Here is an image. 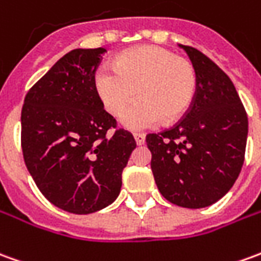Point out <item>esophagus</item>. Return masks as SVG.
Returning a JSON list of instances; mask_svg holds the SVG:
<instances>
[{"label": "esophagus", "instance_id": "1", "mask_svg": "<svg viewBox=\"0 0 261 261\" xmlns=\"http://www.w3.org/2000/svg\"><path fill=\"white\" fill-rule=\"evenodd\" d=\"M133 136L136 138L137 145H143V144L145 143V136H144L143 133H134Z\"/></svg>", "mask_w": 261, "mask_h": 261}]
</instances>
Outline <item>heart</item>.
Returning <instances> with one entry per match:
<instances>
[{"mask_svg":"<svg viewBox=\"0 0 261 261\" xmlns=\"http://www.w3.org/2000/svg\"><path fill=\"white\" fill-rule=\"evenodd\" d=\"M194 65L167 48L143 45L114 58L112 67L96 70L93 86L107 113L117 116L137 96L140 99L123 113L121 123L131 130H144L164 118H181L196 92Z\"/></svg>","mask_w":261,"mask_h":261,"instance_id":"heart-1","label":"heart"}]
</instances>
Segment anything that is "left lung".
Masks as SVG:
<instances>
[{"mask_svg": "<svg viewBox=\"0 0 261 261\" xmlns=\"http://www.w3.org/2000/svg\"><path fill=\"white\" fill-rule=\"evenodd\" d=\"M196 72V92L171 128L147 134L161 195L182 207H205L225 196L245 162L247 114L229 76L206 55L179 45Z\"/></svg>", "mask_w": 261, "mask_h": 261, "instance_id": "8db88e82", "label": "left lung"}]
</instances>
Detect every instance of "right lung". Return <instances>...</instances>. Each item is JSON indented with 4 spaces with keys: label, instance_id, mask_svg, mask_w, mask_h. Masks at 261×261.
Instances as JSON below:
<instances>
[{
    "label": "right lung",
    "instance_id": "obj_1",
    "mask_svg": "<svg viewBox=\"0 0 261 261\" xmlns=\"http://www.w3.org/2000/svg\"><path fill=\"white\" fill-rule=\"evenodd\" d=\"M105 48L74 49L31 87L21 113L23 161L55 206L76 215L113 203L137 144L93 86Z\"/></svg>",
    "mask_w": 261,
    "mask_h": 261
}]
</instances>
